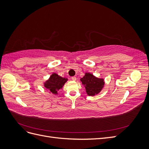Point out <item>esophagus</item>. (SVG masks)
<instances>
[{
	"label": "esophagus",
	"mask_w": 149,
	"mask_h": 149,
	"mask_svg": "<svg viewBox=\"0 0 149 149\" xmlns=\"http://www.w3.org/2000/svg\"><path fill=\"white\" fill-rule=\"evenodd\" d=\"M71 79L73 80V81H76V78L75 76H73V77H71Z\"/></svg>",
	"instance_id": "1"
}]
</instances>
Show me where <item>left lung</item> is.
<instances>
[{"label": "left lung", "instance_id": "obj_1", "mask_svg": "<svg viewBox=\"0 0 149 149\" xmlns=\"http://www.w3.org/2000/svg\"><path fill=\"white\" fill-rule=\"evenodd\" d=\"M82 84L85 86L86 93L89 96H94L100 93L104 85V80L99 79L90 73H86L83 78H81Z\"/></svg>", "mask_w": 149, "mask_h": 149}]
</instances>
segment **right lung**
I'll return each mask as SVG.
<instances>
[{
  "label": "right lung",
  "mask_w": 149,
  "mask_h": 149,
  "mask_svg": "<svg viewBox=\"0 0 149 149\" xmlns=\"http://www.w3.org/2000/svg\"><path fill=\"white\" fill-rule=\"evenodd\" d=\"M67 81V79L59 76L56 73H53L49 79L45 83V87L52 94H56L64 84Z\"/></svg>",
  "instance_id": "add662e5"
}]
</instances>
